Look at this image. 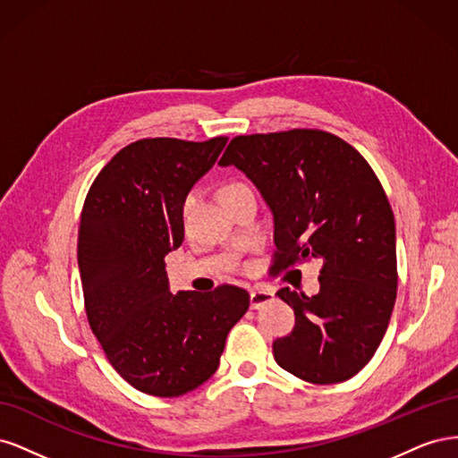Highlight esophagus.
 Wrapping results in <instances>:
<instances>
[{"mask_svg": "<svg viewBox=\"0 0 458 458\" xmlns=\"http://www.w3.org/2000/svg\"><path fill=\"white\" fill-rule=\"evenodd\" d=\"M275 294L271 293V290H266V288H256L250 293V308L252 310H259L266 306V303L273 301Z\"/></svg>", "mask_w": 458, "mask_h": 458, "instance_id": "obj_1", "label": "esophagus"}]
</instances>
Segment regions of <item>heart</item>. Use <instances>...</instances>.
<instances>
[{
  "mask_svg": "<svg viewBox=\"0 0 458 458\" xmlns=\"http://www.w3.org/2000/svg\"><path fill=\"white\" fill-rule=\"evenodd\" d=\"M239 185H242V183H237V182H233V183H227L224 189L221 191H227V189H233V187H239ZM191 206H192V195H189V197H185V200H183V216L187 217V214H189V210H191Z\"/></svg>",
  "mask_w": 458,
  "mask_h": 458,
  "instance_id": "b5f03b06",
  "label": "heart"
}]
</instances>
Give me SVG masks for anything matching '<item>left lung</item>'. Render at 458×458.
I'll return each instance as SVG.
<instances>
[{
    "mask_svg": "<svg viewBox=\"0 0 458 458\" xmlns=\"http://www.w3.org/2000/svg\"><path fill=\"white\" fill-rule=\"evenodd\" d=\"M221 165L252 179L275 217L269 271L318 259V294L281 288L294 330L275 361L311 384L344 382L378 350L397 296L395 219L380 179L350 143L323 130L237 135Z\"/></svg>",
    "mask_w": 458,
    "mask_h": 458,
    "instance_id": "left-lung-1",
    "label": "left lung"
}]
</instances>
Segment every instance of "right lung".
<instances>
[{"instance_id":"obj_1","label":"right lung","mask_w":458,"mask_h":458,"mask_svg":"<svg viewBox=\"0 0 458 458\" xmlns=\"http://www.w3.org/2000/svg\"><path fill=\"white\" fill-rule=\"evenodd\" d=\"M227 137L195 143L155 137L123 147L95 177L78 231V267L89 328L135 390L177 397L217 370L225 338L250 294L168 290L165 254L183 242V200Z\"/></svg>"}]
</instances>
